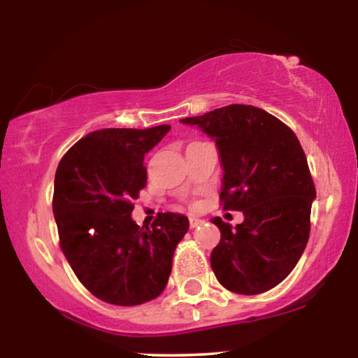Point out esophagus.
I'll return each instance as SVG.
<instances>
[{"label": "esophagus", "instance_id": "esophagus-1", "mask_svg": "<svg viewBox=\"0 0 358 358\" xmlns=\"http://www.w3.org/2000/svg\"><path fill=\"white\" fill-rule=\"evenodd\" d=\"M203 222H204V220H201L198 217H189V227L191 229H196V227H198V225H201Z\"/></svg>", "mask_w": 358, "mask_h": 358}]
</instances>
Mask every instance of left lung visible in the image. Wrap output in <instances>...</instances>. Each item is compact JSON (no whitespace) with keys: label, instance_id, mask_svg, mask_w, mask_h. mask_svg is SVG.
<instances>
[{"label":"left lung","instance_id":"left-lung-1","mask_svg":"<svg viewBox=\"0 0 358 358\" xmlns=\"http://www.w3.org/2000/svg\"><path fill=\"white\" fill-rule=\"evenodd\" d=\"M181 123L215 139L224 167L220 206L245 215L235 229L213 219L220 230L210 253L215 278L234 294L271 290L292 273L310 236L316 191L300 141L253 105H227Z\"/></svg>","mask_w":358,"mask_h":358}]
</instances>
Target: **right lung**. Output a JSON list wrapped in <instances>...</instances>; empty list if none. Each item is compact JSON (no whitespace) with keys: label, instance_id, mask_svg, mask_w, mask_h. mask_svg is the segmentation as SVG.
Listing matches in <instances>:
<instances>
[{"label":"right lung","instance_id":"1","mask_svg":"<svg viewBox=\"0 0 358 358\" xmlns=\"http://www.w3.org/2000/svg\"><path fill=\"white\" fill-rule=\"evenodd\" d=\"M170 131L107 128L79 139L55 173L53 214L59 248L97 299L134 306L162 294L188 217L162 213L150 227L131 219L148 183L144 154Z\"/></svg>","mask_w":358,"mask_h":358}]
</instances>
